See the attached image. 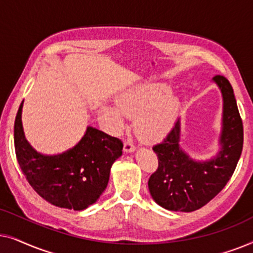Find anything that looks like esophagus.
<instances>
[{
	"label": "esophagus",
	"instance_id": "1",
	"mask_svg": "<svg viewBox=\"0 0 253 253\" xmlns=\"http://www.w3.org/2000/svg\"><path fill=\"white\" fill-rule=\"evenodd\" d=\"M134 150H136V146L132 144V141H130V140L124 141L123 151L126 152V153H131V152H134Z\"/></svg>",
	"mask_w": 253,
	"mask_h": 253
}]
</instances>
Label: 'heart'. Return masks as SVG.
<instances>
[{
	"mask_svg": "<svg viewBox=\"0 0 253 253\" xmlns=\"http://www.w3.org/2000/svg\"><path fill=\"white\" fill-rule=\"evenodd\" d=\"M178 101L160 84H147L121 94L116 106H103L102 115L113 130L121 131L126 119H135L136 132L146 143H158L174 126Z\"/></svg>",
	"mask_w": 253,
	"mask_h": 253,
	"instance_id": "b5f03b06",
	"label": "heart"
}]
</instances>
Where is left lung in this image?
Listing matches in <instances>:
<instances>
[{
  "label": "left lung",
  "instance_id": "1",
  "mask_svg": "<svg viewBox=\"0 0 253 253\" xmlns=\"http://www.w3.org/2000/svg\"><path fill=\"white\" fill-rule=\"evenodd\" d=\"M213 82L223 101L219 152L209 160L190 158L179 145V119L164 141L153 146L159 166L148 179V190L154 202L166 210L193 212L205 206L224 188L241 158L243 123L233 87L223 76H215Z\"/></svg>",
  "mask_w": 253,
  "mask_h": 253
}]
</instances>
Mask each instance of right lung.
I'll return each instance as SVG.
<instances>
[{
  "instance_id": "right-lung-1",
  "label": "right lung",
  "mask_w": 253,
  "mask_h": 253,
  "mask_svg": "<svg viewBox=\"0 0 253 253\" xmlns=\"http://www.w3.org/2000/svg\"><path fill=\"white\" fill-rule=\"evenodd\" d=\"M23 102L15 120L13 138L17 160L27 182L54 206L83 211L93 205L107 188L113 164L122 155V141L87 126L72 148L42 154L31 146L24 133Z\"/></svg>"
}]
</instances>
